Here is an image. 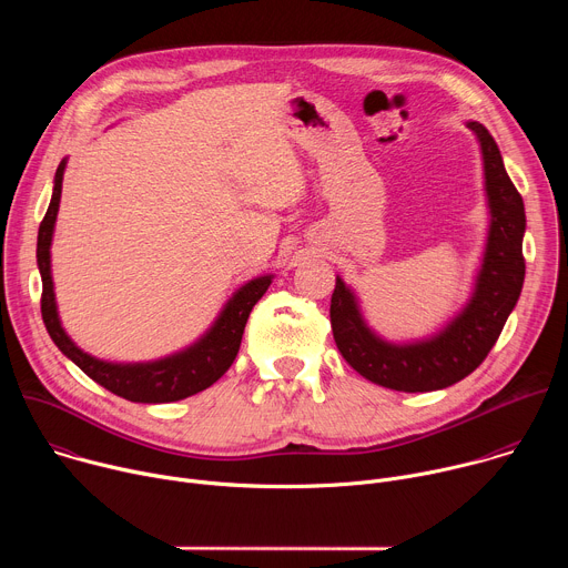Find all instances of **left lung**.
Returning <instances> with one entry per match:
<instances>
[{
    "label": "left lung",
    "instance_id": "1",
    "mask_svg": "<svg viewBox=\"0 0 568 568\" xmlns=\"http://www.w3.org/2000/svg\"><path fill=\"white\" fill-rule=\"evenodd\" d=\"M467 128L480 141L485 191L493 213L488 250L467 307L434 339L393 346L366 328L355 296L342 278H337L331 298V326L342 357L362 377L393 390H438L467 377L497 344L521 294L526 274L521 252L526 231L524 200L504 169L493 134L474 121Z\"/></svg>",
    "mask_w": 568,
    "mask_h": 568
}]
</instances>
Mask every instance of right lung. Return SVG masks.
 Segmentation results:
<instances>
[{"label":"right lung","instance_id":"1","mask_svg":"<svg viewBox=\"0 0 568 568\" xmlns=\"http://www.w3.org/2000/svg\"><path fill=\"white\" fill-rule=\"evenodd\" d=\"M67 161L62 159L55 171V184L51 204L40 222L38 231V267L42 276V318L44 326L53 339V344L80 368L85 375H90L97 384L105 386L119 397H125L130 402H143V404H156V402H178L189 395H195L204 388H209L213 382H217L229 366L233 364L242 333H245L250 312L261 301V296L267 292L272 276L254 278L245 287H240L233 298L226 303L224 312L215 321V326L202 337L195 346L189 351L159 359L152 364H108L101 362L88 353L80 351L62 331L58 321L55 298H53V283H51V270H49V247L53 224L58 215L60 193H62V173Z\"/></svg>","mask_w":568,"mask_h":568}]
</instances>
